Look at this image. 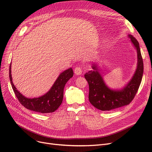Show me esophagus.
Masks as SVG:
<instances>
[{"instance_id": "1", "label": "esophagus", "mask_w": 152, "mask_h": 152, "mask_svg": "<svg viewBox=\"0 0 152 152\" xmlns=\"http://www.w3.org/2000/svg\"><path fill=\"white\" fill-rule=\"evenodd\" d=\"M75 73L76 75H80L82 74V68L80 66H77L75 68Z\"/></svg>"}]
</instances>
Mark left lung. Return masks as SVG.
Returning <instances> with one entry per match:
<instances>
[{"label":"left lung","instance_id":"left-lung-1","mask_svg":"<svg viewBox=\"0 0 152 152\" xmlns=\"http://www.w3.org/2000/svg\"><path fill=\"white\" fill-rule=\"evenodd\" d=\"M129 36L137 49L138 63L133 77L123 90L115 91L107 87L95 64L92 66L94 71H90L84 75L89 87V102L99 110L110 111L129 105L139 88L143 72V60L138 41L132 36Z\"/></svg>","mask_w":152,"mask_h":152}]
</instances>
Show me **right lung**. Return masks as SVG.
<instances>
[{
	"mask_svg": "<svg viewBox=\"0 0 152 152\" xmlns=\"http://www.w3.org/2000/svg\"><path fill=\"white\" fill-rule=\"evenodd\" d=\"M73 76V71L70 68L60 75L50 90L43 96L39 98L28 99L21 94L13 84L11 75V63L9 69V77L12 89L21 104L28 110L42 113H52L58 108L63 101L64 87Z\"/></svg>",
	"mask_w": 152,
	"mask_h": 152,
	"instance_id": "1",
	"label": "right lung"
}]
</instances>
